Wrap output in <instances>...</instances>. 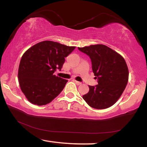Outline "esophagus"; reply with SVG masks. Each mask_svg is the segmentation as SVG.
Here are the masks:
<instances>
[{
	"label": "esophagus",
	"mask_w": 147,
	"mask_h": 147,
	"mask_svg": "<svg viewBox=\"0 0 147 147\" xmlns=\"http://www.w3.org/2000/svg\"><path fill=\"white\" fill-rule=\"evenodd\" d=\"M74 82L76 83V85H80V84H82V82H78V81H76V80H74Z\"/></svg>",
	"instance_id": "34e87169"
}]
</instances>
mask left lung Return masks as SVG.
<instances>
[{
    "label": "left lung",
    "mask_w": 147,
    "mask_h": 147,
    "mask_svg": "<svg viewBox=\"0 0 147 147\" xmlns=\"http://www.w3.org/2000/svg\"><path fill=\"white\" fill-rule=\"evenodd\" d=\"M78 49L90 58L98 82L95 86L89 85V92L83 98L92 108L110 107L118 101L127 86L129 70L126 62L118 53L105 45H92Z\"/></svg>",
    "instance_id": "8db88e82"
}]
</instances>
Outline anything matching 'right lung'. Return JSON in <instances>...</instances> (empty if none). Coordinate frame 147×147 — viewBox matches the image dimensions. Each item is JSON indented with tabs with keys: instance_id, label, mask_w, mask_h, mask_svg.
Segmentation results:
<instances>
[{
	"instance_id": "1",
	"label": "right lung",
	"mask_w": 147,
	"mask_h": 147,
	"mask_svg": "<svg viewBox=\"0 0 147 147\" xmlns=\"http://www.w3.org/2000/svg\"><path fill=\"white\" fill-rule=\"evenodd\" d=\"M76 47H69L53 41L34 45L24 53L18 68L20 89L29 102L44 105L62 91L68 80L53 74L60 71L65 58Z\"/></svg>"
}]
</instances>
